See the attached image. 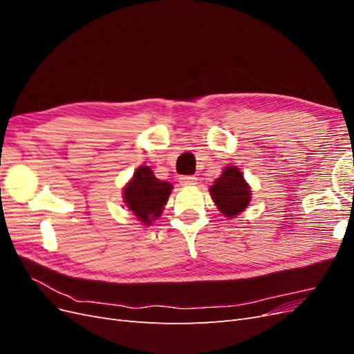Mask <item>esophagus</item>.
Segmentation results:
<instances>
[{
  "label": "esophagus",
  "mask_w": 354,
  "mask_h": 354,
  "mask_svg": "<svg viewBox=\"0 0 354 354\" xmlns=\"http://www.w3.org/2000/svg\"><path fill=\"white\" fill-rule=\"evenodd\" d=\"M196 180L198 178L195 176H181L178 178L181 186H194V185H196Z\"/></svg>",
  "instance_id": "esophagus-1"
}]
</instances>
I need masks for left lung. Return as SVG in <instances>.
Instances as JSON below:
<instances>
[{
    "instance_id": "obj_1",
    "label": "left lung",
    "mask_w": 354,
    "mask_h": 354,
    "mask_svg": "<svg viewBox=\"0 0 354 354\" xmlns=\"http://www.w3.org/2000/svg\"><path fill=\"white\" fill-rule=\"evenodd\" d=\"M211 196L220 212L234 217L242 212L251 201V190L236 167H227L209 189Z\"/></svg>"
}]
</instances>
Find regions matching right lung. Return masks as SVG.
Listing matches in <instances>:
<instances>
[{
	"label": "right lung",
	"mask_w": 354,
	"mask_h": 354,
	"mask_svg": "<svg viewBox=\"0 0 354 354\" xmlns=\"http://www.w3.org/2000/svg\"><path fill=\"white\" fill-rule=\"evenodd\" d=\"M171 183L153 176L149 167L137 168L133 180L124 189L125 205L145 224H151L162 214L171 194Z\"/></svg>",
	"instance_id": "obj_1"
}]
</instances>
